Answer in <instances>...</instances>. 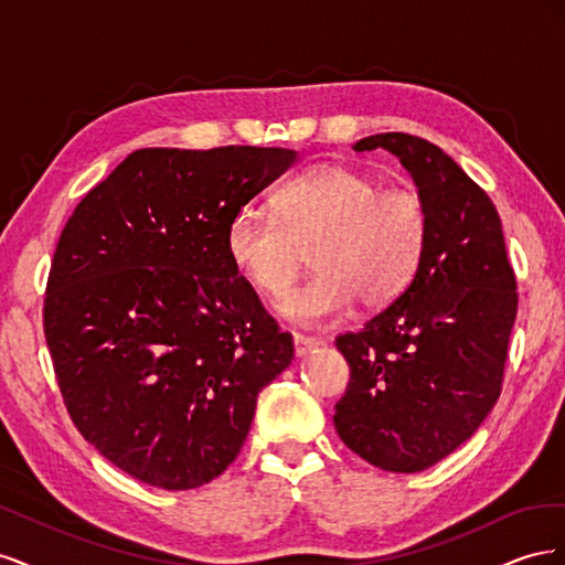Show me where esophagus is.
<instances>
[{
  "mask_svg": "<svg viewBox=\"0 0 565 565\" xmlns=\"http://www.w3.org/2000/svg\"><path fill=\"white\" fill-rule=\"evenodd\" d=\"M318 347H320V339L306 337V334H295V353H297V358L316 351Z\"/></svg>",
  "mask_w": 565,
  "mask_h": 565,
  "instance_id": "obj_1",
  "label": "esophagus"
}]
</instances>
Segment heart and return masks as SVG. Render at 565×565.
<instances>
[{
	"instance_id": "b5f03b06",
	"label": "heart",
	"mask_w": 565,
	"mask_h": 565,
	"mask_svg": "<svg viewBox=\"0 0 565 565\" xmlns=\"http://www.w3.org/2000/svg\"><path fill=\"white\" fill-rule=\"evenodd\" d=\"M276 216L241 207L226 226V254L254 292L276 299L311 253L317 276L280 299L278 313L322 324L391 303L413 282L429 241L419 193L382 183L344 164H320L276 193Z\"/></svg>"
}]
</instances>
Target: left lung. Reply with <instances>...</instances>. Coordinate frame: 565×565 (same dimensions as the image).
Instances as JSON below:
<instances>
[{
  "label": "left lung",
  "mask_w": 565,
  "mask_h": 565,
  "mask_svg": "<svg viewBox=\"0 0 565 565\" xmlns=\"http://www.w3.org/2000/svg\"><path fill=\"white\" fill-rule=\"evenodd\" d=\"M374 148L413 177L429 241L401 297L363 330L337 337L351 380L334 429L370 465L417 473L469 440L498 403L519 295L483 188L419 136L388 131L353 143Z\"/></svg>",
  "instance_id": "obj_1"
}]
</instances>
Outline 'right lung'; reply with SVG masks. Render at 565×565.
<instances>
[{"mask_svg":"<svg viewBox=\"0 0 565 565\" xmlns=\"http://www.w3.org/2000/svg\"><path fill=\"white\" fill-rule=\"evenodd\" d=\"M295 162L287 148H141L67 218L44 299L51 361L79 434L141 483L224 473L259 391L292 363L226 226Z\"/></svg>","mask_w":565,"mask_h":565,"instance_id":"obj_1","label":"right lung"}]
</instances>
